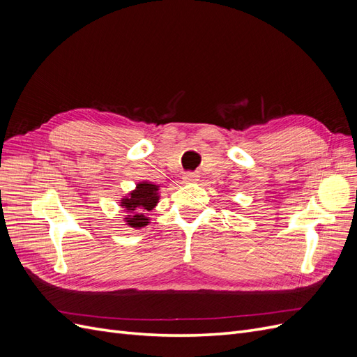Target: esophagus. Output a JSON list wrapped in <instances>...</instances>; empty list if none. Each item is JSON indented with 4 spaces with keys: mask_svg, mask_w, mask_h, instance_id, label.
Instances as JSON below:
<instances>
[{
    "mask_svg": "<svg viewBox=\"0 0 357 357\" xmlns=\"http://www.w3.org/2000/svg\"><path fill=\"white\" fill-rule=\"evenodd\" d=\"M183 180L186 183H197L199 180V174L198 172H186V174L183 176Z\"/></svg>",
    "mask_w": 357,
    "mask_h": 357,
    "instance_id": "esophagus-1",
    "label": "esophagus"
}]
</instances>
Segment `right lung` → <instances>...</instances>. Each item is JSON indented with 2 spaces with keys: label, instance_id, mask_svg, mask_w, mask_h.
Returning a JSON list of instances; mask_svg holds the SVG:
<instances>
[{
  "label": "right lung",
  "instance_id": "add662e5",
  "mask_svg": "<svg viewBox=\"0 0 357 357\" xmlns=\"http://www.w3.org/2000/svg\"><path fill=\"white\" fill-rule=\"evenodd\" d=\"M158 186L144 181L137 185V189L131 192L129 198L122 199V207L128 210V218L125 220L131 228H143L149 223L146 211L152 210L158 204Z\"/></svg>",
  "mask_w": 357,
  "mask_h": 357
}]
</instances>
